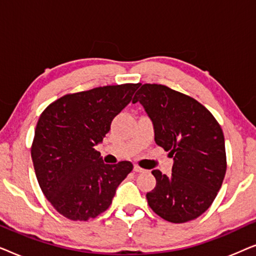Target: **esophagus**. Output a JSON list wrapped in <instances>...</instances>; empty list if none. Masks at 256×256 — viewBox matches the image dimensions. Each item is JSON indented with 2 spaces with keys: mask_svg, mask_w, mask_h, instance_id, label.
<instances>
[{
  "mask_svg": "<svg viewBox=\"0 0 256 256\" xmlns=\"http://www.w3.org/2000/svg\"><path fill=\"white\" fill-rule=\"evenodd\" d=\"M134 171L135 172H144V169H142L138 166H134Z\"/></svg>",
  "mask_w": 256,
  "mask_h": 256,
  "instance_id": "obj_1",
  "label": "esophagus"
}]
</instances>
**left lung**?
<instances>
[{
  "mask_svg": "<svg viewBox=\"0 0 256 256\" xmlns=\"http://www.w3.org/2000/svg\"><path fill=\"white\" fill-rule=\"evenodd\" d=\"M144 108L155 142L174 157L172 174L152 170L156 186L146 194L156 214L182 224L202 216L214 200L226 174L222 129L194 98L164 85L144 84L132 102Z\"/></svg>",
  "mask_w": 256,
  "mask_h": 256,
  "instance_id": "left-lung-1",
  "label": "left lung"
}]
</instances>
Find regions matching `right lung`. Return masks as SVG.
<instances>
[{
    "label": "right lung",
    "instance_id": "add662e5",
    "mask_svg": "<svg viewBox=\"0 0 256 256\" xmlns=\"http://www.w3.org/2000/svg\"><path fill=\"white\" fill-rule=\"evenodd\" d=\"M140 84L96 87L59 98L45 108L31 146L34 172L56 211L87 222L106 211L132 164L104 163L96 146Z\"/></svg>",
    "mask_w": 256,
    "mask_h": 256
}]
</instances>
